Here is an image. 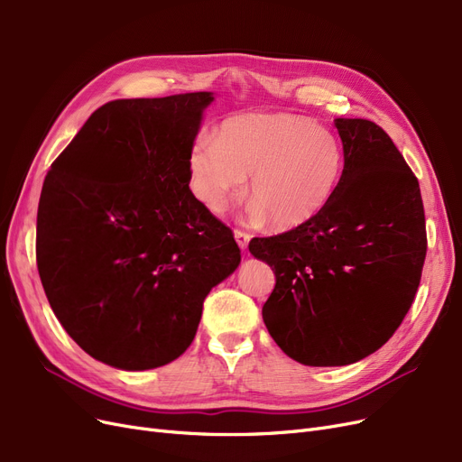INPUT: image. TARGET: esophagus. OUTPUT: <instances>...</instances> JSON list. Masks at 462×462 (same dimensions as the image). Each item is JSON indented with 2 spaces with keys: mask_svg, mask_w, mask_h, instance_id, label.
Listing matches in <instances>:
<instances>
[{
  "mask_svg": "<svg viewBox=\"0 0 462 462\" xmlns=\"http://www.w3.org/2000/svg\"><path fill=\"white\" fill-rule=\"evenodd\" d=\"M234 237H236V242H237L239 249L245 251L247 245H249V242H251V236H249L247 232H244V230H234Z\"/></svg>",
  "mask_w": 462,
  "mask_h": 462,
  "instance_id": "1",
  "label": "esophagus"
}]
</instances>
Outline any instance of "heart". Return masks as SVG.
<instances>
[{"label": "heart", "mask_w": 462, "mask_h": 462, "mask_svg": "<svg viewBox=\"0 0 462 462\" xmlns=\"http://www.w3.org/2000/svg\"><path fill=\"white\" fill-rule=\"evenodd\" d=\"M346 168L339 139L292 113H245L226 118L213 139L194 145L190 189L206 209L223 213L244 189L251 217L273 230L310 225L334 199Z\"/></svg>", "instance_id": "obj_1"}]
</instances>
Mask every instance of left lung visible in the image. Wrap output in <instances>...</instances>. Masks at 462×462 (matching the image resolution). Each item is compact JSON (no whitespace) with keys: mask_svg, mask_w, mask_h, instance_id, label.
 I'll list each match as a JSON object with an SVG mask.
<instances>
[{"mask_svg":"<svg viewBox=\"0 0 462 462\" xmlns=\"http://www.w3.org/2000/svg\"><path fill=\"white\" fill-rule=\"evenodd\" d=\"M334 125L346 168L330 206L306 226L249 244L275 273L264 325L306 366L353 365L389 342L427 254L417 177L393 139L365 118Z\"/></svg>","mask_w":462,"mask_h":462,"instance_id":"1","label":"left lung"}]
</instances>
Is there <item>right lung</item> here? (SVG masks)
<instances>
[{
	"label": "right lung",
	"instance_id": "right-lung-1",
	"mask_svg": "<svg viewBox=\"0 0 462 462\" xmlns=\"http://www.w3.org/2000/svg\"><path fill=\"white\" fill-rule=\"evenodd\" d=\"M213 92L115 99L45 177L37 270L73 342L118 370L164 366L192 344L204 300L242 263L189 189Z\"/></svg>",
	"mask_w": 462,
	"mask_h": 462
}]
</instances>
